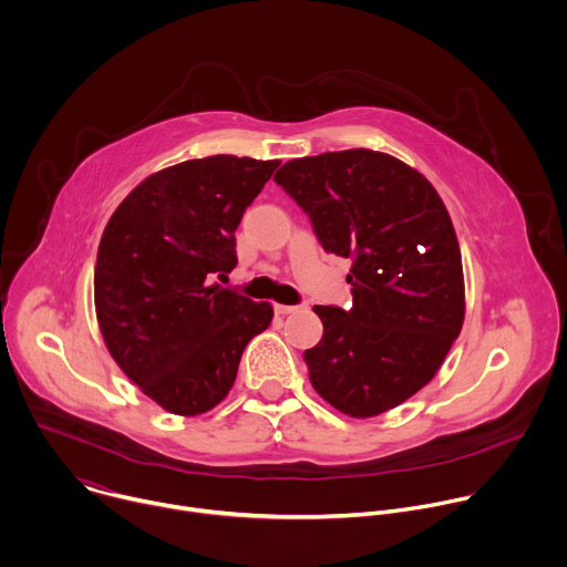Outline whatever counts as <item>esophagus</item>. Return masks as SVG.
Listing matches in <instances>:
<instances>
[{"mask_svg":"<svg viewBox=\"0 0 567 567\" xmlns=\"http://www.w3.org/2000/svg\"><path fill=\"white\" fill-rule=\"evenodd\" d=\"M299 310V306H284V303H275V312L277 315H292V312H297Z\"/></svg>","mask_w":567,"mask_h":567,"instance_id":"esophagus-1","label":"esophagus"}]
</instances>
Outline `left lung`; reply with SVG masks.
<instances>
[{
  "instance_id": "obj_1",
  "label": "left lung",
  "mask_w": 567,
  "mask_h": 567,
  "mask_svg": "<svg viewBox=\"0 0 567 567\" xmlns=\"http://www.w3.org/2000/svg\"><path fill=\"white\" fill-rule=\"evenodd\" d=\"M275 182L310 215L326 252L352 259V308L315 306L310 383L352 419L383 414L439 372L461 332L465 284L452 219L434 186L368 148L286 162Z\"/></svg>"
}]
</instances>
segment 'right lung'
I'll use <instances>...</instances> for the list:
<instances>
[{
    "mask_svg": "<svg viewBox=\"0 0 567 567\" xmlns=\"http://www.w3.org/2000/svg\"><path fill=\"white\" fill-rule=\"evenodd\" d=\"M279 159L213 155L153 173L109 219L95 312L122 372L159 408L197 416L230 392L268 301L210 284L237 266L235 230Z\"/></svg>",
    "mask_w": 567,
    "mask_h": 567,
    "instance_id": "add662e5",
    "label": "right lung"
}]
</instances>
